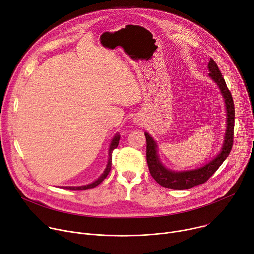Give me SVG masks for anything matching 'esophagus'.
Instances as JSON below:
<instances>
[{
    "label": "esophagus",
    "instance_id": "1",
    "mask_svg": "<svg viewBox=\"0 0 254 254\" xmlns=\"http://www.w3.org/2000/svg\"><path fill=\"white\" fill-rule=\"evenodd\" d=\"M134 122H135L136 124H137V125H140V124H141V122H140V119H139V118H135Z\"/></svg>",
    "mask_w": 254,
    "mask_h": 254
}]
</instances>
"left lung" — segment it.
<instances>
[{
  "mask_svg": "<svg viewBox=\"0 0 254 254\" xmlns=\"http://www.w3.org/2000/svg\"><path fill=\"white\" fill-rule=\"evenodd\" d=\"M207 69L208 76L212 81L218 85L223 96L225 109H226V132L224 136V142L218 154L205 165L191 170L175 171L168 169L161 161L158 151V144L151 136L145 132L146 138V161L148 169L152 178L161 186L171 189H189L196 185L204 183L208 180L213 173L224 163L229 155L234 138V122H235V109H234L233 97L229 91L223 75L212 59L209 60Z\"/></svg>",
  "mask_w": 254,
  "mask_h": 254,
  "instance_id": "8db88e82",
  "label": "left lung"
}]
</instances>
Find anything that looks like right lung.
<instances>
[{
  "mask_svg": "<svg viewBox=\"0 0 254 254\" xmlns=\"http://www.w3.org/2000/svg\"><path fill=\"white\" fill-rule=\"evenodd\" d=\"M119 140H120V135L119 133H116L115 136L113 137L112 141H111V144H110V148H109V158H108V163H107V166H106V169L104 170L103 174L101 175V176L97 178L96 180H94L93 182L89 183V184H86V185H81V186H63V188H66V189H70V190H85V189H89V188H93L95 186L99 185L101 182H103L106 177L108 176L109 172L111 171V166H112V152L113 150L118 146L119 144Z\"/></svg>",
  "mask_w": 254,
  "mask_h": 254,
  "instance_id": "1",
  "label": "right lung"
}]
</instances>
